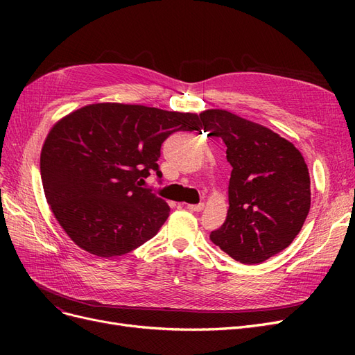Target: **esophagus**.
<instances>
[{"label":"esophagus","instance_id":"1","mask_svg":"<svg viewBox=\"0 0 355 355\" xmlns=\"http://www.w3.org/2000/svg\"><path fill=\"white\" fill-rule=\"evenodd\" d=\"M187 209H189L191 211H202L204 210V204L200 202V204H188Z\"/></svg>","mask_w":355,"mask_h":355}]
</instances>
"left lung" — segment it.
<instances>
[{"mask_svg": "<svg viewBox=\"0 0 355 355\" xmlns=\"http://www.w3.org/2000/svg\"><path fill=\"white\" fill-rule=\"evenodd\" d=\"M204 132L220 137L232 166L223 225L210 240L232 259L261 263L290 245L311 207L302 154L270 128L225 110L200 114Z\"/></svg>", "mask_w": 355, "mask_h": 355, "instance_id": "obj_1", "label": "left lung"}]
</instances>
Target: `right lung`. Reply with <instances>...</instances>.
Instances as JSON below:
<instances>
[{
	"label": "right lung",
	"mask_w": 355,
	"mask_h": 355,
	"mask_svg": "<svg viewBox=\"0 0 355 355\" xmlns=\"http://www.w3.org/2000/svg\"><path fill=\"white\" fill-rule=\"evenodd\" d=\"M200 128L197 114L144 105L93 103L63 116L42 145L40 168L68 237L105 259L153 239L170 207L142 185L149 175L163 176L157 161L171 133Z\"/></svg>",
	"instance_id": "obj_1"
}]
</instances>
